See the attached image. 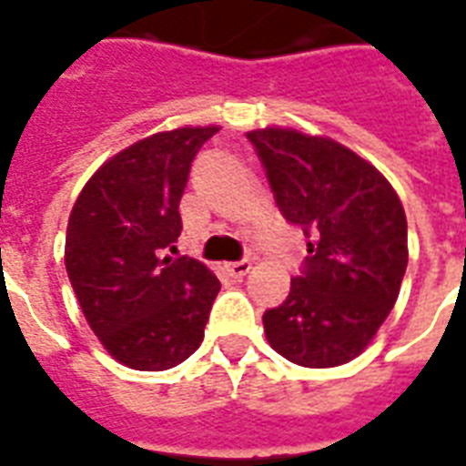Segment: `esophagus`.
<instances>
[{
    "label": "esophagus",
    "instance_id": "1",
    "mask_svg": "<svg viewBox=\"0 0 466 466\" xmlns=\"http://www.w3.org/2000/svg\"><path fill=\"white\" fill-rule=\"evenodd\" d=\"M250 268H253V262L250 260H238L226 265V270H228V275H233V278H246L248 272H250Z\"/></svg>",
    "mask_w": 466,
    "mask_h": 466
}]
</instances>
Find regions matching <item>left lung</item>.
<instances>
[{
  "label": "left lung",
  "instance_id": "left-lung-1",
  "mask_svg": "<svg viewBox=\"0 0 466 466\" xmlns=\"http://www.w3.org/2000/svg\"><path fill=\"white\" fill-rule=\"evenodd\" d=\"M279 211L302 226L307 258L279 307L262 314L279 356L307 369L356 359L393 309L408 268V220L390 181L337 139L250 129Z\"/></svg>",
  "mask_w": 466,
  "mask_h": 466
}]
</instances>
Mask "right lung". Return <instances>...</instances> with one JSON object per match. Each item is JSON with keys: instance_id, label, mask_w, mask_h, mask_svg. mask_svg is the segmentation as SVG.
<instances>
[{"instance_id": "1", "label": "right lung", "mask_w": 466, "mask_h": 466, "mask_svg": "<svg viewBox=\"0 0 466 466\" xmlns=\"http://www.w3.org/2000/svg\"><path fill=\"white\" fill-rule=\"evenodd\" d=\"M216 132L177 127L139 139L110 157L73 204L66 272L87 327L127 369L167 370L204 341L218 278L167 250L181 236L191 162Z\"/></svg>"}]
</instances>
